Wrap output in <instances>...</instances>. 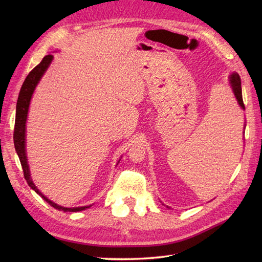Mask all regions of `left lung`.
I'll return each instance as SVG.
<instances>
[{"label": "left lung", "instance_id": "left-lung-1", "mask_svg": "<svg viewBox=\"0 0 262 262\" xmlns=\"http://www.w3.org/2000/svg\"><path fill=\"white\" fill-rule=\"evenodd\" d=\"M230 85L232 88V91L234 93V96L236 98V101L238 105L244 110V103H243V99H242V88H241V79L238 76L237 73H232L230 75ZM244 128H246V125H244ZM168 207V206H166ZM170 208V207H168Z\"/></svg>", "mask_w": 262, "mask_h": 262}]
</instances>
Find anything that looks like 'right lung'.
Listing matches in <instances>:
<instances>
[{"label": "right lung", "instance_id": "obj_1", "mask_svg": "<svg viewBox=\"0 0 262 262\" xmlns=\"http://www.w3.org/2000/svg\"><path fill=\"white\" fill-rule=\"evenodd\" d=\"M54 59V56L52 54L46 55L42 60L39 63L35 69H33L24 82V84L21 86V90L18 97V102H16V110H15V124H14V134H13V141H14V147L16 154L20 159L21 166L24 169V174L25 179L27 180L28 185L31 189H33L39 196L42 199H45L46 202L53 206L54 208L57 210H63V211H81L84 210L89 207H91L92 205L89 206H81V207H63V206H59L56 203L52 202L51 199H48L45 194H42L41 191H39V189L36 187L35 183H33L31 179V173L29 169V164H28V158H27V149H26V130H27V118H28V113H29V107L31 102L32 94L36 90V86L38 83L40 82L41 77L43 74L46 73L48 70L49 65L52 64ZM120 161V160H119ZM118 161V163H119Z\"/></svg>", "mask_w": 262, "mask_h": 262}]
</instances>
